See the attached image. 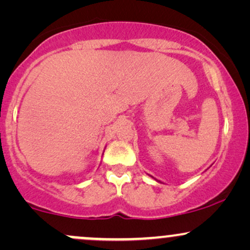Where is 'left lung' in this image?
Instances as JSON below:
<instances>
[{"instance_id":"1","label":"left lung","mask_w":250,"mask_h":250,"mask_svg":"<svg viewBox=\"0 0 250 250\" xmlns=\"http://www.w3.org/2000/svg\"><path fill=\"white\" fill-rule=\"evenodd\" d=\"M151 177H153V176H151ZM153 179H154V177H153ZM155 180H156V179H155ZM156 181H159V180H156Z\"/></svg>"}]
</instances>
